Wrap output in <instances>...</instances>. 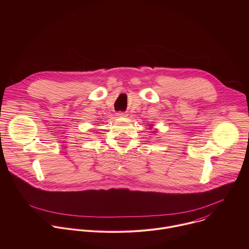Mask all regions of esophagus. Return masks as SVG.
<instances>
[{
	"label": "esophagus",
	"instance_id": "1",
	"mask_svg": "<svg viewBox=\"0 0 249 249\" xmlns=\"http://www.w3.org/2000/svg\"><path fill=\"white\" fill-rule=\"evenodd\" d=\"M116 114H117L118 117H126V116H127V114H126L125 112H121V111H120V112H117Z\"/></svg>",
	"mask_w": 249,
	"mask_h": 249
}]
</instances>
